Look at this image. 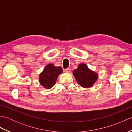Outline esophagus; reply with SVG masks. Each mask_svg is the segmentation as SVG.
I'll use <instances>...</instances> for the list:
<instances>
[{"label":"esophagus","instance_id":"obj_1","mask_svg":"<svg viewBox=\"0 0 132 132\" xmlns=\"http://www.w3.org/2000/svg\"><path fill=\"white\" fill-rule=\"evenodd\" d=\"M64 71H65V72L69 73V72H70V71H71V69H70V68H67L66 69L64 70Z\"/></svg>","mask_w":132,"mask_h":132}]
</instances>
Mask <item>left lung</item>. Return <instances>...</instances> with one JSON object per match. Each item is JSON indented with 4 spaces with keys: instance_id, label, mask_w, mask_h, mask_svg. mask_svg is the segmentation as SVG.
<instances>
[{
    "instance_id": "1",
    "label": "left lung",
    "mask_w": 132,
    "mask_h": 132,
    "mask_svg": "<svg viewBox=\"0 0 132 132\" xmlns=\"http://www.w3.org/2000/svg\"><path fill=\"white\" fill-rule=\"evenodd\" d=\"M72 73L78 83L84 88L93 86L98 78L97 74L89 69L85 63L79 64Z\"/></svg>"
}]
</instances>
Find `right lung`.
<instances>
[{
  "label": "right lung",
  "mask_w": 132,
  "mask_h": 132,
  "mask_svg": "<svg viewBox=\"0 0 132 132\" xmlns=\"http://www.w3.org/2000/svg\"><path fill=\"white\" fill-rule=\"evenodd\" d=\"M62 72L61 67H56L51 63L47 64L40 74L39 82L44 88H51L56 83L59 75L62 73Z\"/></svg>",
  "instance_id": "add662e5"
}]
</instances>
